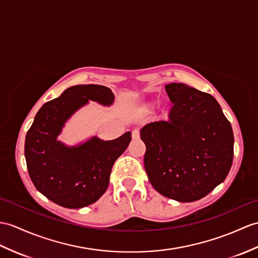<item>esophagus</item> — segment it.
Here are the masks:
<instances>
[{
    "label": "esophagus",
    "mask_w": 258,
    "mask_h": 258,
    "mask_svg": "<svg viewBox=\"0 0 258 258\" xmlns=\"http://www.w3.org/2000/svg\"><path fill=\"white\" fill-rule=\"evenodd\" d=\"M132 139H133V140H139L140 139V131L139 130L132 131Z\"/></svg>",
    "instance_id": "obj_1"
}]
</instances>
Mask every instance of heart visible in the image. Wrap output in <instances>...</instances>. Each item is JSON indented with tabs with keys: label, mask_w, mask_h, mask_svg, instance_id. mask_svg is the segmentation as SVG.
<instances>
[{
	"label": "heart",
	"mask_w": 258,
	"mask_h": 258,
	"mask_svg": "<svg viewBox=\"0 0 258 258\" xmlns=\"http://www.w3.org/2000/svg\"><path fill=\"white\" fill-rule=\"evenodd\" d=\"M151 106H152V103H146V104H144V109L145 110H148V109H151Z\"/></svg>",
	"instance_id": "obj_1"
}]
</instances>
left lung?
Returning a JSON list of instances; mask_svg holds the SVG:
<instances>
[{
	"mask_svg": "<svg viewBox=\"0 0 258 258\" xmlns=\"http://www.w3.org/2000/svg\"><path fill=\"white\" fill-rule=\"evenodd\" d=\"M165 89L173 103L168 119L141 128L148 180L172 200H200L223 182L231 169V123L211 94L184 83H169Z\"/></svg>",
	"mask_w": 258,
	"mask_h": 258,
	"instance_id": "left-lung-1",
	"label": "left lung"
}]
</instances>
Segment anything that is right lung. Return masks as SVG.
<instances>
[{
	"label": "right lung",
	"instance_id": "obj_1",
	"mask_svg": "<svg viewBox=\"0 0 258 258\" xmlns=\"http://www.w3.org/2000/svg\"><path fill=\"white\" fill-rule=\"evenodd\" d=\"M89 101L110 106L112 90L98 85H78L47 102L36 114L25 139L29 177L40 194L56 205L80 209L92 205L110 182L112 167L131 142V132L116 140L93 136L79 145L58 141L66 122Z\"/></svg>",
	"mask_w": 258,
	"mask_h": 258
}]
</instances>
